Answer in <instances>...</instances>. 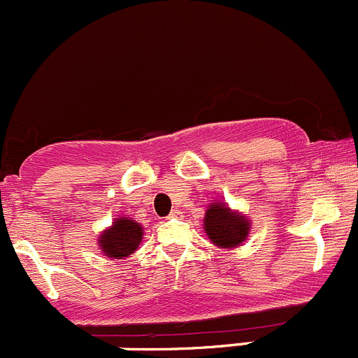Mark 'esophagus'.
Masks as SVG:
<instances>
[{"instance_id":"esophagus-1","label":"esophagus","mask_w":358,"mask_h":358,"mask_svg":"<svg viewBox=\"0 0 358 358\" xmlns=\"http://www.w3.org/2000/svg\"><path fill=\"white\" fill-rule=\"evenodd\" d=\"M169 217H171V219H175V217H180V212H178V210H173V212L169 213Z\"/></svg>"}]
</instances>
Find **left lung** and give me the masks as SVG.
<instances>
[{"label":"left lung","instance_id":"left-lung-1","mask_svg":"<svg viewBox=\"0 0 358 358\" xmlns=\"http://www.w3.org/2000/svg\"><path fill=\"white\" fill-rule=\"evenodd\" d=\"M250 220L245 213L231 210L226 203L213 201L206 206L203 219V231L210 242L219 249H236L247 240Z\"/></svg>","mask_w":358,"mask_h":358}]
</instances>
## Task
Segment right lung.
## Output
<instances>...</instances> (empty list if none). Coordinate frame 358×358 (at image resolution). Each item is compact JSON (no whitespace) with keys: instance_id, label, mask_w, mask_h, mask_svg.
<instances>
[{"instance_id":"obj_1","label":"right lung","mask_w":358,"mask_h":358,"mask_svg":"<svg viewBox=\"0 0 358 358\" xmlns=\"http://www.w3.org/2000/svg\"><path fill=\"white\" fill-rule=\"evenodd\" d=\"M143 226L130 217H116L109 228L99 235L96 245L103 256L113 259H123L130 256L141 243Z\"/></svg>"}]
</instances>
